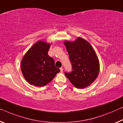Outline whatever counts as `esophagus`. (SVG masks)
Listing matches in <instances>:
<instances>
[{
	"label": "esophagus",
	"mask_w": 123,
	"mask_h": 123,
	"mask_svg": "<svg viewBox=\"0 0 123 123\" xmlns=\"http://www.w3.org/2000/svg\"><path fill=\"white\" fill-rule=\"evenodd\" d=\"M60 71H61V73L63 72V67L60 68Z\"/></svg>",
	"instance_id": "obj_1"
}]
</instances>
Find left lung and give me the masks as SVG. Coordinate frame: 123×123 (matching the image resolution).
<instances>
[{
  "label": "left lung",
  "mask_w": 123,
  "mask_h": 123,
  "mask_svg": "<svg viewBox=\"0 0 123 123\" xmlns=\"http://www.w3.org/2000/svg\"><path fill=\"white\" fill-rule=\"evenodd\" d=\"M64 44L69 54L73 70L70 73L65 72V75L77 88L90 86L99 71V62L95 51L87 41L81 37L73 42L65 41Z\"/></svg>",
  "instance_id": "1"
}]
</instances>
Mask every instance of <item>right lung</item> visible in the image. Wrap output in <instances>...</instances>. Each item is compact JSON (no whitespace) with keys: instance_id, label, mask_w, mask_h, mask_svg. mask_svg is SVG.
Segmentation results:
<instances>
[{"instance_id":"right-lung-1","label":"right lung","mask_w":123,"mask_h":123,"mask_svg":"<svg viewBox=\"0 0 123 123\" xmlns=\"http://www.w3.org/2000/svg\"><path fill=\"white\" fill-rule=\"evenodd\" d=\"M50 44L39 40L30 48L22 58L21 70L30 84L43 87L50 82L60 70L48 55Z\"/></svg>"}]
</instances>
